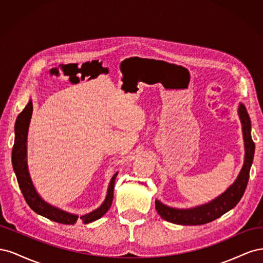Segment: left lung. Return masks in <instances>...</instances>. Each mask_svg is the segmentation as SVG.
Listing matches in <instances>:
<instances>
[{
  "mask_svg": "<svg viewBox=\"0 0 263 263\" xmlns=\"http://www.w3.org/2000/svg\"><path fill=\"white\" fill-rule=\"evenodd\" d=\"M238 115L242 127V137L245 146V157L242 168L236 178L235 182L224 193H221L214 200L202 205L193 206L190 209H176L156 200V210L160 216L166 220L178 225H203L220 217L228 211L233 210L240 201L245 190L248 184L249 172L253 161L254 142L251 138V122L248 112L242 103L238 106Z\"/></svg>",
  "mask_w": 263,
  "mask_h": 263,
  "instance_id": "1",
  "label": "left lung"
}]
</instances>
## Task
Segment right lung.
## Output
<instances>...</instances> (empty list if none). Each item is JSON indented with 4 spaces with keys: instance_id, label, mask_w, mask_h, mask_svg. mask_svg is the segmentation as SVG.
Returning a JSON list of instances; mask_svg holds the SVG:
<instances>
[{
    "instance_id": "right-lung-1",
    "label": "right lung",
    "mask_w": 263,
    "mask_h": 263,
    "mask_svg": "<svg viewBox=\"0 0 263 263\" xmlns=\"http://www.w3.org/2000/svg\"><path fill=\"white\" fill-rule=\"evenodd\" d=\"M31 114H33V102H31L30 99L25 108H24L22 110V113H20V115L17 116L16 123H15V140L12 151L13 169L15 174H16L20 189L26 203L28 204L29 208L38 215H42V216L53 220L55 222H59V224L74 225L77 221H82L83 224H89V222L101 218L103 215L109 210L110 205H112L114 197V184L118 172L114 173V176L109 181L104 202H103L97 210L84 214L82 216L63 211L49 204L48 202H46L37 192L28 171L27 135Z\"/></svg>"
}]
</instances>
